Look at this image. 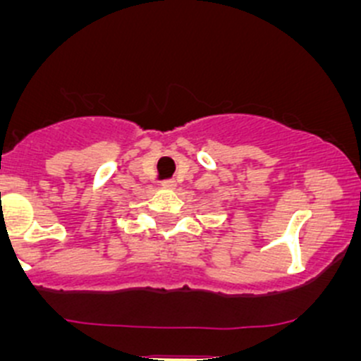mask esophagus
<instances>
[{
    "label": "esophagus",
    "instance_id": "1",
    "mask_svg": "<svg viewBox=\"0 0 361 361\" xmlns=\"http://www.w3.org/2000/svg\"><path fill=\"white\" fill-rule=\"evenodd\" d=\"M162 187H164V188H174V187H176V181H174V180L162 181Z\"/></svg>",
    "mask_w": 361,
    "mask_h": 361
}]
</instances>
